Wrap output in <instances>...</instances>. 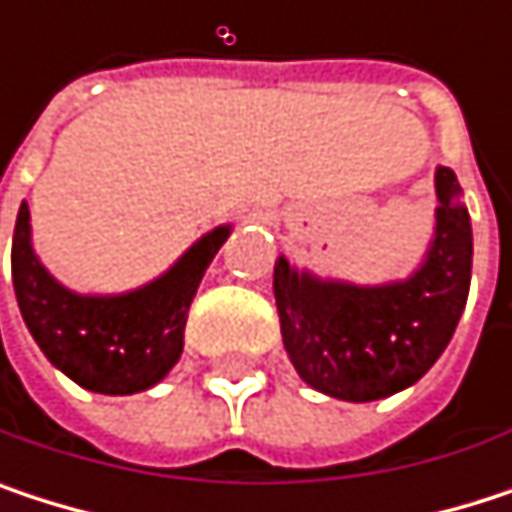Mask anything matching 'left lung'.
I'll use <instances>...</instances> for the list:
<instances>
[{
    "label": "left lung",
    "instance_id": "obj_1",
    "mask_svg": "<svg viewBox=\"0 0 512 512\" xmlns=\"http://www.w3.org/2000/svg\"><path fill=\"white\" fill-rule=\"evenodd\" d=\"M436 240L397 284L317 281L275 260L284 350L299 376L338 400L367 403L418 382L454 338L471 284V222L451 168L436 171Z\"/></svg>",
    "mask_w": 512,
    "mask_h": 512
}]
</instances>
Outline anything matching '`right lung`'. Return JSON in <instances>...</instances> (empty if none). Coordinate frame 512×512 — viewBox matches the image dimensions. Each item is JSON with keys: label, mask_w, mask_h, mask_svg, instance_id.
<instances>
[{"label": "right lung", "mask_w": 512, "mask_h": 512, "mask_svg": "<svg viewBox=\"0 0 512 512\" xmlns=\"http://www.w3.org/2000/svg\"><path fill=\"white\" fill-rule=\"evenodd\" d=\"M29 231V207L23 201L11 246L20 314L44 356L97 394L145 391L177 364L192 296L231 234V228H216L201 237L162 278L142 290L76 296L41 266Z\"/></svg>", "instance_id": "obj_1"}]
</instances>
